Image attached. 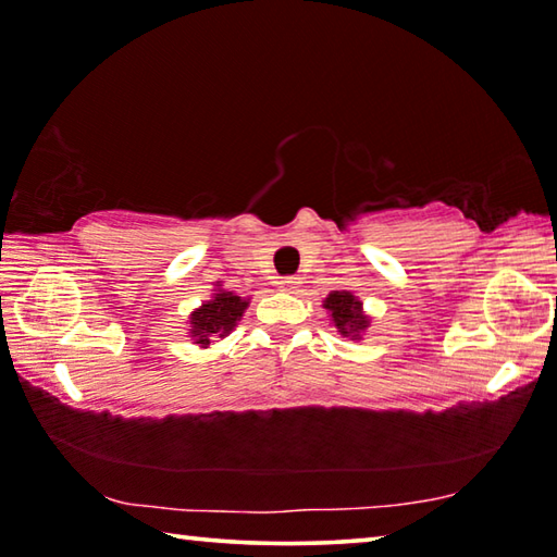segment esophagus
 Instances as JSON below:
<instances>
[{"label": "esophagus", "instance_id": "esophagus-1", "mask_svg": "<svg viewBox=\"0 0 557 557\" xmlns=\"http://www.w3.org/2000/svg\"><path fill=\"white\" fill-rule=\"evenodd\" d=\"M280 287L295 295V292H299V287H301V280L297 275H287V277L280 280Z\"/></svg>", "mask_w": 557, "mask_h": 557}]
</instances>
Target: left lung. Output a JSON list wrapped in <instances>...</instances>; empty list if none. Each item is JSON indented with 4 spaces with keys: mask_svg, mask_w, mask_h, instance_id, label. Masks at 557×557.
<instances>
[{
    "mask_svg": "<svg viewBox=\"0 0 557 557\" xmlns=\"http://www.w3.org/2000/svg\"><path fill=\"white\" fill-rule=\"evenodd\" d=\"M324 307L332 312L334 324L342 332V336L358 338L361 332H366V326H369V317L361 312V301L351 292H332L326 297Z\"/></svg>",
    "mask_w": 557,
    "mask_h": 557,
    "instance_id": "left-lung-1",
    "label": "left lung"
}]
</instances>
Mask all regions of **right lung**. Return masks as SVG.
Listing matches in <instances>:
<instances>
[{"label": "right lung", "instance_id": "obj_1", "mask_svg": "<svg viewBox=\"0 0 557 557\" xmlns=\"http://www.w3.org/2000/svg\"><path fill=\"white\" fill-rule=\"evenodd\" d=\"M245 307H248V301L233 295V292H219L211 301H206L201 309H196L191 314V336L196 338V344L209 346L211 336H225L233 332Z\"/></svg>", "mask_w": 557, "mask_h": 557}]
</instances>
